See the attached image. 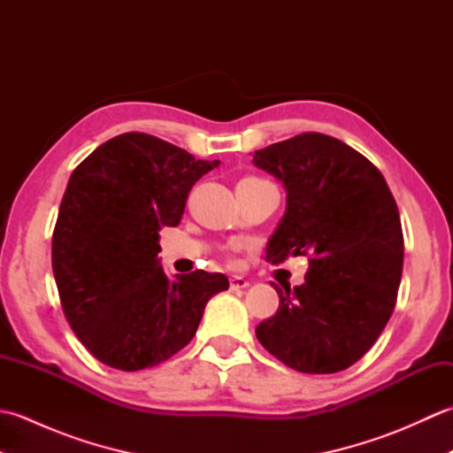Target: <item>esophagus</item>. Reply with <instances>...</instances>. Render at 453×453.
<instances>
[{
	"label": "esophagus",
	"mask_w": 453,
	"mask_h": 453,
	"mask_svg": "<svg viewBox=\"0 0 453 453\" xmlns=\"http://www.w3.org/2000/svg\"><path fill=\"white\" fill-rule=\"evenodd\" d=\"M229 286H232V290H243V288H249V280L243 276H232L229 278Z\"/></svg>",
	"instance_id": "34e87169"
}]
</instances>
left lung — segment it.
Segmentation results:
<instances>
[{"label": "left lung", "mask_w": 453, "mask_h": 453, "mask_svg": "<svg viewBox=\"0 0 453 453\" xmlns=\"http://www.w3.org/2000/svg\"><path fill=\"white\" fill-rule=\"evenodd\" d=\"M253 165L286 190L266 261L310 255L302 286H274L280 305L257 339L302 373L346 370L378 341L397 300L405 247L388 182L362 153L317 132L255 151Z\"/></svg>", "instance_id": "obj_1"}]
</instances>
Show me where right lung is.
<instances>
[{
    "label": "right lung",
    "instance_id": "add662e5",
    "mask_svg": "<svg viewBox=\"0 0 453 453\" xmlns=\"http://www.w3.org/2000/svg\"><path fill=\"white\" fill-rule=\"evenodd\" d=\"M204 161L150 134L128 132L85 157L64 192L52 237V271L65 319L95 358L138 372L192 341L227 276L169 278L157 253L161 227L185 214Z\"/></svg>",
    "mask_w": 453,
    "mask_h": 453
}]
</instances>
